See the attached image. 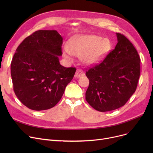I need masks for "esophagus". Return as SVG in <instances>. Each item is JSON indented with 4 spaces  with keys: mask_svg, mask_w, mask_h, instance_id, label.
<instances>
[{
    "mask_svg": "<svg viewBox=\"0 0 153 153\" xmlns=\"http://www.w3.org/2000/svg\"><path fill=\"white\" fill-rule=\"evenodd\" d=\"M84 72H83L82 70L81 69H77L76 73H75V75H74V77L75 78H80L82 76H84Z\"/></svg>",
    "mask_w": 153,
    "mask_h": 153,
    "instance_id": "34e87169",
    "label": "esophagus"
}]
</instances>
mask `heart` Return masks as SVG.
I'll return each mask as SVG.
<instances>
[{"label": "heart", "instance_id": "obj_1", "mask_svg": "<svg viewBox=\"0 0 153 153\" xmlns=\"http://www.w3.org/2000/svg\"><path fill=\"white\" fill-rule=\"evenodd\" d=\"M110 43L107 39L97 35H82L71 38L63 55L67 59L72 60V56H80L86 65H94L102 61L109 53Z\"/></svg>", "mask_w": 153, "mask_h": 153}]
</instances>
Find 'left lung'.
<instances>
[{"label": "left lung", "instance_id": "obj_1", "mask_svg": "<svg viewBox=\"0 0 153 153\" xmlns=\"http://www.w3.org/2000/svg\"><path fill=\"white\" fill-rule=\"evenodd\" d=\"M118 43L97 65L86 71L89 85L85 99L99 111L123 106L134 93L140 76V58L130 40L117 33Z\"/></svg>", "mask_w": 153, "mask_h": 153}]
</instances>
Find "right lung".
<instances>
[{"instance_id":"right-lung-1","label":"right lung","mask_w":153,"mask_h":153,"mask_svg":"<svg viewBox=\"0 0 153 153\" xmlns=\"http://www.w3.org/2000/svg\"><path fill=\"white\" fill-rule=\"evenodd\" d=\"M62 44L56 30H38L16 50L10 66L13 91L28 108L40 111L54 107L73 78L76 68L60 64Z\"/></svg>"}]
</instances>
